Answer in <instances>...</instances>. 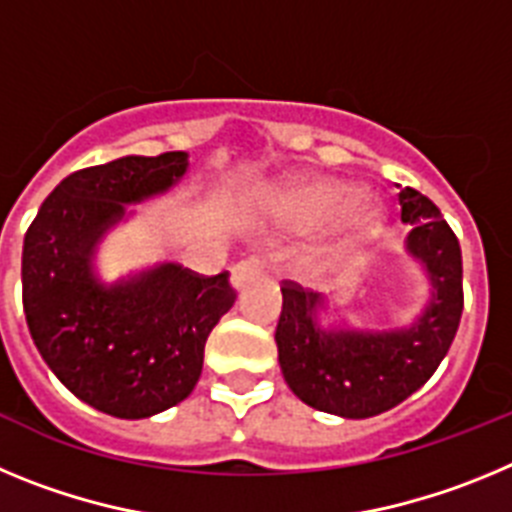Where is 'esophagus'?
Masks as SVG:
<instances>
[{
    "label": "esophagus",
    "mask_w": 512,
    "mask_h": 512,
    "mask_svg": "<svg viewBox=\"0 0 512 512\" xmlns=\"http://www.w3.org/2000/svg\"><path fill=\"white\" fill-rule=\"evenodd\" d=\"M266 271V259L264 256H248V259L238 261L233 266V284L235 287H246V284L256 282Z\"/></svg>",
    "instance_id": "34e87169"
}]
</instances>
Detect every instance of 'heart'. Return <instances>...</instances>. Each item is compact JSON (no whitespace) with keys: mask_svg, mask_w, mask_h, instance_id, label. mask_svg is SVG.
<instances>
[{"mask_svg":"<svg viewBox=\"0 0 512 512\" xmlns=\"http://www.w3.org/2000/svg\"><path fill=\"white\" fill-rule=\"evenodd\" d=\"M295 205L305 220H330V248L366 241L382 225L379 207L359 200V189L343 182L312 184L297 194Z\"/></svg>","mask_w":512,"mask_h":512,"instance_id":"heart-1","label":"heart"}]
</instances>
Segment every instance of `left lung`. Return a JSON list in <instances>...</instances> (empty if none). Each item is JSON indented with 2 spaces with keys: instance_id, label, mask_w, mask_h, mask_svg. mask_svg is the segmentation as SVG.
<instances>
[{
  "instance_id": "obj_1",
  "label": "left lung",
  "mask_w": 512,
  "mask_h": 512,
  "mask_svg": "<svg viewBox=\"0 0 512 512\" xmlns=\"http://www.w3.org/2000/svg\"><path fill=\"white\" fill-rule=\"evenodd\" d=\"M400 217L410 225L405 248L423 264L433 292L413 325L397 330H323V297L300 284H282V315L274 341L289 390L305 405L341 418H372L420 390L459 328L464 310L461 248L441 210L418 189L400 194Z\"/></svg>"
}]
</instances>
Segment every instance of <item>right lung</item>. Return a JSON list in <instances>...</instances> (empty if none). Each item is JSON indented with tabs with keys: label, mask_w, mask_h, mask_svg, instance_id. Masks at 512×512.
Masks as SVG:
<instances>
[{
	"label": "right lung",
	"mask_w": 512,
	"mask_h": 512,
	"mask_svg": "<svg viewBox=\"0 0 512 512\" xmlns=\"http://www.w3.org/2000/svg\"><path fill=\"white\" fill-rule=\"evenodd\" d=\"M187 166V153L169 151L74 171L25 233L30 336L63 387L115 418H151L192 395L207 336L235 302L228 271L161 264L115 284L92 274L94 248L125 205L174 187Z\"/></svg>",
	"instance_id": "1"
}]
</instances>
